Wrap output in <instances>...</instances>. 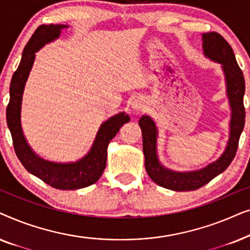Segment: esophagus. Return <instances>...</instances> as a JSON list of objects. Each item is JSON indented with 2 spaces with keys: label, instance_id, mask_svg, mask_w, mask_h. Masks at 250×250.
I'll return each mask as SVG.
<instances>
[{
  "label": "esophagus",
  "instance_id": "esophagus-1",
  "mask_svg": "<svg viewBox=\"0 0 250 250\" xmlns=\"http://www.w3.org/2000/svg\"><path fill=\"white\" fill-rule=\"evenodd\" d=\"M143 107H145V104H143L141 101L135 100V101H133V102H132V109H133V110H135V111L142 110Z\"/></svg>",
  "mask_w": 250,
  "mask_h": 250
}]
</instances>
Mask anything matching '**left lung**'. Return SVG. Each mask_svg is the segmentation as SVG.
I'll use <instances>...</instances> for the list:
<instances>
[{
    "label": "left lung",
    "instance_id": "left-lung-1",
    "mask_svg": "<svg viewBox=\"0 0 250 250\" xmlns=\"http://www.w3.org/2000/svg\"><path fill=\"white\" fill-rule=\"evenodd\" d=\"M204 54L210 60L222 64L227 83V93L231 107L230 135L224 152L216 162L204 168L192 172H174L164 167L157 156V127L149 116L143 115L139 121L142 131L145 166L153 182L174 191H192L210 182L218 174L223 173L233 160L238 143L245 126V78L238 66L233 50L224 37L216 32L203 34Z\"/></svg>",
    "mask_w": 250,
    "mask_h": 250
}]
</instances>
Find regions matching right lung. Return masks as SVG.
<instances>
[{
	"label": "right lung",
	"mask_w": 250,
	"mask_h": 250,
	"mask_svg": "<svg viewBox=\"0 0 250 250\" xmlns=\"http://www.w3.org/2000/svg\"><path fill=\"white\" fill-rule=\"evenodd\" d=\"M64 25H42L35 30L22 52L21 61L13 74L10 84V101L6 107V124L11 132L13 148L23 167L49 184L59 190H76L88 187L100 179L107 164V148L115 138L119 128L129 117L125 112L112 116L99 128L98 134L88 153L75 163H53L41 158L33 151L21 128V101L27 78L32 70L35 52L45 44L60 36Z\"/></svg>",
	"instance_id": "right-lung-1"
}]
</instances>
